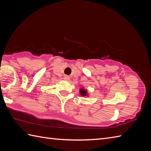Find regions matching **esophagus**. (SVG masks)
<instances>
[{
    "label": "esophagus",
    "instance_id": "34e87169",
    "mask_svg": "<svg viewBox=\"0 0 151 151\" xmlns=\"http://www.w3.org/2000/svg\"><path fill=\"white\" fill-rule=\"evenodd\" d=\"M63 79L65 80V81H69V80H70V77L69 76H67V75H65L63 76Z\"/></svg>",
    "mask_w": 151,
    "mask_h": 151
}]
</instances>
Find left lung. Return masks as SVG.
Here are the masks:
<instances>
[{
	"label": "left lung",
	"mask_w": 151,
	"mask_h": 151,
	"mask_svg": "<svg viewBox=\"0 0 151 151\" xmlns=\"http://www.w3.org/2000/svg\"><path fill=\"white\" fill-rule=\"evenodd\" d=\"M80 94H81V96H83V97H85V96H88L87 90L85 89L84 88H81V89H80Z\"/></svg>",
	"instance_id": "obj_1"
}]
</instances>
